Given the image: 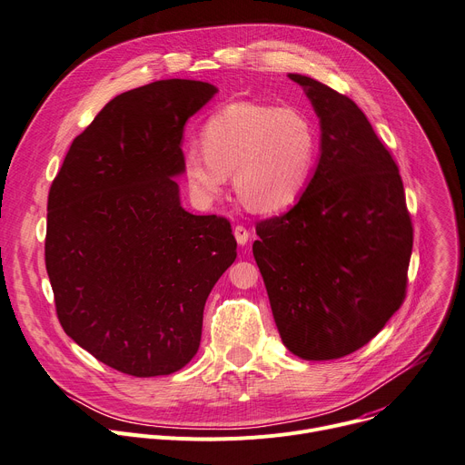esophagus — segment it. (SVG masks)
<instances>
[{"label": "esophagus", "instance_id": "34e87169", "mask_svg": "<svg viewBox=\"0 0 465 465\" xmlns=\"http://www.w3.org/2000/svg\"><path fill=\"white\" fill-rule=\"evenodd\" d=\"M232 232H234V238H236L238 245H245V243L249 242V231H247L245 227H242V225H236Z\"/></svg>", "mask_w": 465, "mask_h": 465}]
</instances>
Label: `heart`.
Listing matches in <instances>:
<instances>
[{
  "instance_id": "b5f03b06",
  "label": "heart",
  "mask_w": 465,
  "mask_h": 465,
  "mask_svg": "<svg viewBox=\"0 0 465 465\" xmlns=\"http://www.w3.org/2000/svg\"><path fill=\"white\" fill-rule=\"evenodd\" d=\"M203 147L184 154L192 193L212 203L234 174L238 199L257 212H277L305 192L316 163L318 132L292 105L232 102L213 114L203 130Z\"/></svg>"
}]
</instances>
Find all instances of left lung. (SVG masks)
I'll return each mask as SVG.
<instances>
[{"label": "left lung", "instance_id": "8db88e82", "mask_svg": "<svg viewBox=\"0 0 465 465\" xmlns=\"http://www.w3.org/2000/svg\"><path fill=\"white\" fill-rule=\"evenodd\" d=\"M289 78L320 121V156L300 201L257 223L253 255L282 344L302 360H339L402 305L413 229L399 167L357 104Z\"/></svg>", "mask_w": 465, "mask_h": 465}]
</instances>
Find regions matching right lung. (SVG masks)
Here are the masks:
<instances>
[{
  "label": "right lung",
  "mask_w": 465,
  "mask_h": 465,
  "mask_svg": "<svg viewBox=\"0 0 465 465\" xmlns=\"http://www.w3.org/2000/svg\"><path fill=\"white\" fill-rule=\"evenodd\" d=\"M218 87L160 80L104 105L48 195L46 270L64 333L119 372L186 367L213 284L236 259L231 223L181 204L184 126Z\"/></svg>",
  "instance_id": "1"
}]
</instances>
